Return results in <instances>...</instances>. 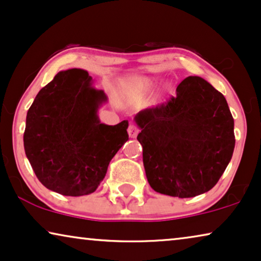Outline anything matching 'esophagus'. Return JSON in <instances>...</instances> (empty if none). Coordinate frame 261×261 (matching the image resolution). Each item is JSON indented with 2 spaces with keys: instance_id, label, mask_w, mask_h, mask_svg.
<instances>
[{
  "instance_id": "1",
  "label": "esophagus",
  "mask_w": 261,
  "mask_h": 261,
  "mask_svg": "<svg viewBox=\"0 0 261 261\" xmlns=\"http://www.w3.org/2000/svg\"><path fill=\"white\" fill-rule=\"evenodd\" d=\"M128 135H129L130 138H135L138 135V127L135 126V124H129V127H128Z\"/></svg>"
}]
</instances>
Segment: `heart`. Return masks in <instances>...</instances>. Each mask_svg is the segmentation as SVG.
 Returning <instances> with one entry per match:
<instances>
[{
	"mask_svg": "<svg viewBox=\"0 0 261 261\" xmlns=\"http://www.w3.org/2000/svg\"><path fill=\"white\" fill-rule=\"evenodd\" d=\"M134 84L140 85V87H142L144 89H149L153 87V82L151 80H148V78H140V80L135 81Z\"/></svg>",
	"mask_w": 261,
	"mask_h": 261,
	"instance_id": "1",
	"label": "heart"
}]
</instances>
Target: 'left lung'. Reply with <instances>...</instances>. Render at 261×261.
Instances as JSON below:
<instances>
[{"instance_id": "obj_1", "label": "left lung", "mask_w": 261, "mask_h": 261, "mask_svg": "<svg viewBox=\"0 0 261 261\" xmlns=\"http://www.w3.org/2000/svg\"><path fill=\"white\" fill-rule=\"evenodd\" d=\"M141 132L146 177L153 190L172 197L204 194L222 176L235 146L226 98L201 77H188L177 95L135 117Z\"/></svg>"}]
</instances>
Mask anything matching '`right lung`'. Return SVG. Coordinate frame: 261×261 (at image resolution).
<instances>
[{
	"label": "right lung",
	"mask_w": 261,
	"mask_h": 261,
	"mask_svg": "<svg viewBox=\"0 0 261 261\" xmlns=\"http://www.w3.org/2000/svg\"><path fill=\"white\" fill-rule=\"evenodd\" d=\"M106 95L91 87L87 71H62L28 109L24 152L40 183L64 196L92 194L110 160L128 140V121L99 122Z\"/></svg>",
	"instance_id": "right-lung-1"
}]
</instances>
